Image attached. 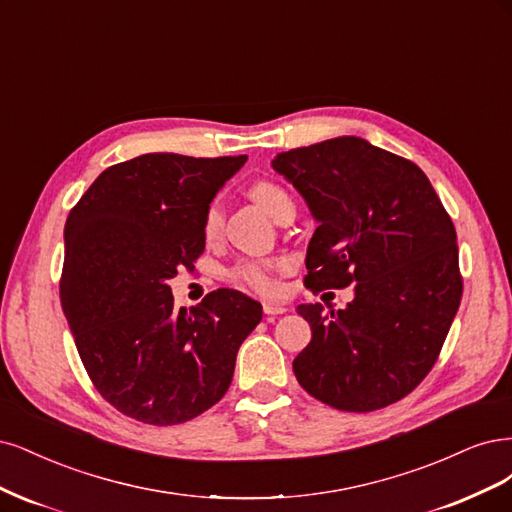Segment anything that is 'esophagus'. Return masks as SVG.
Here are the masks:
<instances>
[{
    "label": "esophagus",
    "mask_w": 512,
    "mask_h": 512,
    "mask_svg": "<svg viewBox=\"0 0 512 512\" xmlns=\"http://www.w3.org/2000/svg\"><path fill=\"white\" fill-rule=\"evenodd\" d=\"M287 308L283 304L278 302H263V312H266L268 317H274V315H283Z\"/></svg>",
    "instance_id": "obj_1"
}]
</instances>
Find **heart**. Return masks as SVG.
<instances>
[{"label": "heart", "mask_w": 512, "mask_h": 512, "mask_svg": "<svg viewBox=\"0 0 512 512\" xmlns=\"http://www.w3.org/2000/svg\"><path fill=\"white\" fill-rule=\"evenodd\" d=\"M249 195L263 212L270 214L274 221L285 210L293 208V200L289 197V193L280 185L270 183V180H259V183L251 185ZM221 225H223L221 208L217 202H212L204 214V223H202L204 238L208 242L217 240L221 234ZM287 266H289L287 259H246V261H240L238 266H234L229 276H232L236 285L244 289L268 295V293H274L276 289V274L287 270Z\"/></svg>", "instance_id": "b5f03b06"}]
</instances>
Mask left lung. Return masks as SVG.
<instances>
[{
	"label": "left lung",
	"mask_w": 512,
	"mask_h": 512,
	"mask_svg": "<svg viewBox=\"0 0 512 512\" xmlns=\"http://www.w3.org/2000/svg\"><path fill=\"white\" fill-rule=\"evenodd\" d=\"M272 168L319 223L306 287L355 291L338 312L298 306L312 340L293 359L295 378L346 412L406 398L436 364L464 291L455 227L432 183L412 161L355 136L280 153Z\"/></svg>",
	"instance_id": "left-lung-1"
}]
</instances>
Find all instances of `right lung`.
<instances>
[{
	"mask_svg": "<svg viewBox=\"0 0 512 512\" xmlns=\"http://www.w3.org/2000/svg\"><path fill=\"white\" fill-rule=\"evenodd\" d=\"M246 155L148 153L110 166L65 221L61 306L102 398L148 425L217 404L261 304L234 289L174 308L168 280L204 253V214Z\"/></svg>",
	"mask_w": 512,
	"mask_h": 512,
	"instance_id": "obj_1",
	"label": "right lung"
}]
</instances>
